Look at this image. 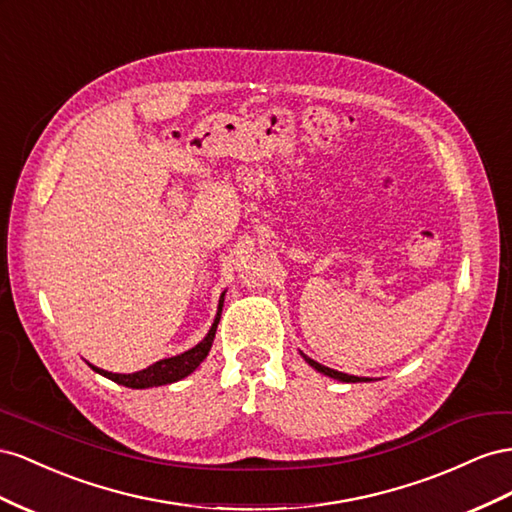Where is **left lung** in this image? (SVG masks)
<instances>
[{"label": "left lung", "instance_id": "obj_1", "mask_svg": "<svg viewBox=\"0 0 512 512\" xmlns=\"http://www.w3.org/2000/svg\"><path fill=\"white\" fill-rule=\"evenodd\" d=\"M304 356V354H302ZM304 360L311 364L313 369H317L319 373H324V375H328V377H334V379H339V382H367V379H360V377H354V375H347V373H341V371H334V369H328V367H324V364H319V362H315V360H311L309 356H304Z\"/></svg>", "mask_w": 512, "mask_h": 512}]
</instances>
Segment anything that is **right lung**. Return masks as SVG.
I'll list each match as a JSON object with an SVG mask.
<instances>
[{
    "mask_svg": "<svg viewBox=\"0 0 512 512\" xmlns=\"http://www.w3.org/2000/svg\"><path fill=\"white\" fill-rule=\"evenodd\" d=\"M221 311H223V296H221V304H218V315H216L214 324H212V328L208 332V337L203 339L199 345H195L193 349H188V352L180 354V356L158 360V362L152 364V367L143 369V371H137V373H128V375L102 371V369H96L94 364H90V367L94 371H98L100 375H105V377L113 379V382H118V384H122L126 388H152V386H163V384L178 382V379L191 375L199 367V364L206 360L210 347L214 343V334H216L218 319H221Z\"/></svg>",
    "mask_w": 512,
    "mask_h": 512,
    "instance_id": "obj_1",
    "label": "right lung"
}]
</instances>
